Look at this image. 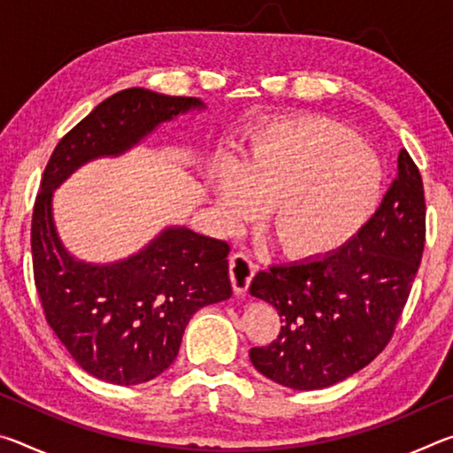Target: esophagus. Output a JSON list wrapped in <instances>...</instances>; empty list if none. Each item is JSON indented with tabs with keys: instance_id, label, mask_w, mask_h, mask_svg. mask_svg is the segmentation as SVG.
Here are the masks:
<instances>
[{
	"instance_id": "1",
	"label": "esophagus",
	"mask_w": 453,
	"mask_h": 453,
	"mask_svg": "<svg viewBox=\"0 0 453 453\" xmlns=\"http://www.w3.org/2000/svg\"><path fill=\"white\" fill-rule=\"evenodd\" d=\"M256 270L257 265L243 251H237V254H232V257H229V278H232V286L237 296L248 291Z\"/></svg>"
}]
</instances>
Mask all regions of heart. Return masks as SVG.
<instances>
[{
	"label": "heart",
	"instance_id": "obj_1",
	"mask_svg": "<svg viewBox=\"0 0 453 453\" xmlns=\"http://www.w3.org/2000/svg\"><path fill=\"white\" fill-rule=\"evenodd\" d=\"M211 180L229 224L272 205L267 216L278 250L308 259L351 240L378 203V157L348 127L321 118H281L259 126L237 162L221 156Z\"/></svg>",
	"mask_w": 453,
	"mask_h": 453
}]
</instances>
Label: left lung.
Returning <instances> with one entry per match:
<instances>
[{"label":"left lung","mask_w":453,"mask_h":453,"mask_svg":"<svg viewBox=\"0 0 453 453\" xmlns=\"http://www.w3.org/2000/svg\"><path fill=\"white\" fill-rule=\"evenodd\" d=\"M426 245V197L405 150L397 175L357 235L321 259L270 265L251 296L272 303L281 329L251 348L259 373L291 389H321L380 356L395 332Z\"/></svg>","instance_id":"obj_1"}]
</instances>
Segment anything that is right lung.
<instances>
[{
  "mask_svg": "<svg viewBox=\"0 0 453 453\" xmlns=\"http://www.w3.org/2000/svg\"><path fill=\"white\" fill-rule=\"evenodd\" d=\"M202 105L143 88L118 91L61 137L45 165L32 216L35 289L50 327L97 380L135 386L173 364L191 316L232 296L229 245L170 227L124 262H75L53 227L51 189L81 164L118 156L162 121Z\"/></svg>",
  "mask_w": 453,
  "mask_h": 453,
  "instance_id": "obj_1",
  "label": "right lung"
}]
</instances>
